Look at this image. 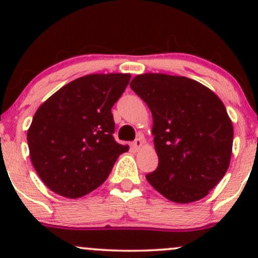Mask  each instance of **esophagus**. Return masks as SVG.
<instances>
[{
    "label": "esophagus",
    "instance_id": "1",
    "mask_svg": "<svg viewBox=\"0 0 258 258\" xmlns=\"http://www.w3.org/2000/svg\"><path fill=\"white\" fill-rule=\"evenodd\" d=\"M142 145H144V140H142L141 137H139V139H136L134 142H132L131 146L135 151H137L142 147Z\"/></svg>",
    "mask_w": 258,
    "mask_h": 258
}]
</instances>
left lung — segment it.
I'll list each match as a JSON object with an SVG mask.
<instances>
[{
  "mask_svg": "<svg viewBox=\"0 0 258 258\" xmlns=\"http://www.w3.org/2000/svg\"><path fill=\"white\" fill-rule=\"evenodd\" d=\"M130 86L153 118L158 167L146 175L147 181L172 202L204 199L230 166L233 126L223 102L206 86L183 76L144 74Z\"/></svg>",
  "mask_w": 258,
  "mask_h": 258,
  "instance_id": "left-lung-1",
  "label": "left lung"
}]
</instances>
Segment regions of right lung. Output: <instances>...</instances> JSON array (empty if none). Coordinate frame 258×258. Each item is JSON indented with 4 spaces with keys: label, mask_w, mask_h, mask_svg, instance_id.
<instances>
[{
    "label": "right lung",
    "mask_w": 258,
    "mask_h": 258,
    "mask_svg": "<svg viewBox=\"0 0 258 258\" xmlns=\"http://www.w3.org/2000/svg\"><path fill=\"white\" fill-rule=\"evenodd\" d=\"M130 74H93L67 83L42 103L27 131L30 157L51 191L67 199L90 194L106 181L128 146L114 141L111 108Z\"/></svg>",
    "instance_id": "obj_1"
}]
</instances>
